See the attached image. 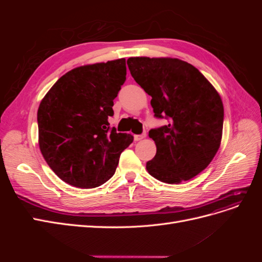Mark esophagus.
<instances>
[{"label":"esophagus","instance_id":"obj_1","mask_svg":"<svg viewBox=\"0 0 262 262\" xmlns=\"http://www.w3.org/2000/svg\"><path fill=\"white\" fill-rule=\"evenodd\" d=\"M146 137V133L144 132V133H142V134H136V136H134V140L136 141H140V140H142V139H144Z\"/></svg>","mask_w":262,"mask_h":262}]
</instances>
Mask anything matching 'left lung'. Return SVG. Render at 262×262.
Segmentation results:
<instances>
[{
  "label": "left lung",
  "mask_w": 262,
  "mask_h": 262,
  "mask_svg": "<svg viewBox=\"0 0 262 262\" xmlns=\"http://www.w3.org/2000/svg\"><path fill=\"white\" fill-rule=\"evenodd\" d=\"M132 77L152 100L154 116L169 119L148 137L156 155L146 163L150 176L179 184L208 167L219 150L224 108L219 93L199 70L179 59L129 58Z\"/></svg>",
  "instance_id": "left-lung-1"
}]
</instances>
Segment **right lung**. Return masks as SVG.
Listing matches in <instances>:
<instances>
[{
    "label": "right lung",
    "instance_id": "obj_1",
    "mask_svg": "<svg viewBox=\"0 0 262 262\" xmlns=\"http://www.w3.org/2000/svg\"><path fill=\"white\" fill-rule=\"evenodd\" d=\"M126 75L125 59L69 71L38 108L39 147L60 179L90 189L114 176L119 157L133 137L117 133L108 118Z\"/></svg>",
    "mask_w": 262,
    "mask_h": 262
}]
</instances>
